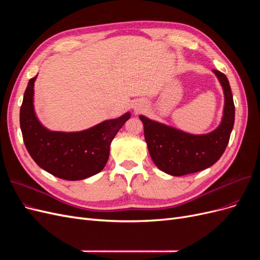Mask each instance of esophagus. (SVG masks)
Returning a JSON list of instances; mask_svg holds the SVG:
<instances>
[{"instance_id": "1", "label": "esophagus", "mask_w": 260, "mask_h": 260, "mask_svg": "<svg viewBox=\"0 0 260 260\" xmlns=\"http://www.w3.org/2000/svg\"><path fill=\"white\" fill-rule=\"evenodd\" d=\"M141 108H142V106H141V105H138V106H136V107H135V109H136V111H138V112L140 111Z\"/></svg>"}]
</instances>
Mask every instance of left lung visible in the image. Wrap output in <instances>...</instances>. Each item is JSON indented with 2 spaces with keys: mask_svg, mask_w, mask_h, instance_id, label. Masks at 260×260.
Returning <instances> with one entry per match:
<instances>
[{
  "mask_svg": "<svg viewBox=\"0 0 260 260\" xmlns=\"http://www.w3.org/2000/svg\"><path fill=\"white\" fill-rule=\"evenodd\" d=\"M224 94L223 116L218 127L207 135H191L140 115L149 155L161 171L175 177L194 174L212 166L229 143L235 107L229 80L214 70Z\"/></svg>",
  "mask_w": 260,
  "mask_h": 260,
  "instance_id": "8db88e82",
  "label": "left lung"
}]
</instances>
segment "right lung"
<instances>
[{
    "label": "right lung",
    "mask_w": 260,
    "mask_h": 260,
    "mask_svg": "<svg viewBox=\"0 0 260 260\" xmlns=\"http://www.w3.org/2000/svg\"><path fill=\"white\" fill-rule=\"evenodd\" d=\"M37 76L29 80L20 107V129L28 153L39 167L60 179L76 181L99 174L108 160L113 139L130 113L79 132L51 131L35 113Z\"/></svg>",
    "instance_id": "1"
}]
</instances>
